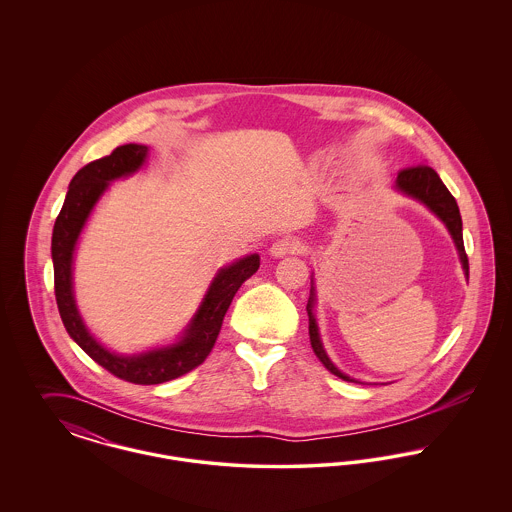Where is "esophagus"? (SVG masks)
Masks as SVG:
<instances>
[{
    "mask_svg": "<svg viewBox=\"0 0 512 512\" xmlns=\"http://www.w3.org/2000/svg\"><path fill=\"white\" fill-rule=\"evenodd\" d=\"M303 242H299L297 238L293 236H286V238H280L276 240L272 247H270V255L272 257H284V255H295V253H301L303 251Z\"/></svg>",
    "mask_w": 512,
    "mask_h": 512,
    "instance_id": "obj_1",
    "label": "esophagus"
}]
</instances>
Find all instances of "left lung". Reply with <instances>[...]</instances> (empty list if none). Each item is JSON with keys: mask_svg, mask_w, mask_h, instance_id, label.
<instances>
[{"mask_svg": "<svg viewBox=\"0 0 512 512\" xmlns=\"http://www.w3.org/2000/svg\"><path fill=\"white\" fill-rule=\"evenodd\" d=\"M395 186H397L399 192L422 201L430 211H434L439 219L443 220V224L447 226L453 242L457 245L464 274L468 276V257H466V251H464L463 220H461V213H459V205H457V201H455L451 192L445 188V184L441 182L438 172L434 171L432 167H428V165H413V167H407V169L399 171ZM313 307H315V293L311 290V297H309V303H307V315H309V338H311V347H313L315 355L320 359L322 365L326 366L332 374H336L341 380L357 382V380L345 376L328 359V355L322 347L320 336H318L317 320L313 315Z\"/></svg>", "mask_w": 512, "mask_h": 512, "instance_id": "left-lung-1", "label": "left lung"}]
</instances>
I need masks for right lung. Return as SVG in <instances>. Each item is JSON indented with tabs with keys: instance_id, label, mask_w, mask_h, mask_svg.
<instances>
[{
	"instance_id": "right-lung-1",
	"label": "right lung",
	"mask_w": 512,
	"mask_h": 512,
	"mask_svg": "<svg viewBox=\"0 0 512 512\" xmlns=\"http://www.w3.org/2000/svg\"><path fill=\"white\" fill-rule=\"evenodd\" d=\"M146 157V146L126 144L113 149L111 155L88 163L74 174L61 213L57 215L53 226L51 259L55 299L69 336L113 376L132 384L153 386L184 376L207 359L219 338L222 320L234 295L245 280L257 272L261 263L259 255L253 253L232 263L230 267L220 268L184 336L174 345L126 357L107 351L99 341L94 340V336L84 326L74 303V247L94 205L107 190L109 182L138 171L144 165Z\"/></svg>"
}]
</instances>
